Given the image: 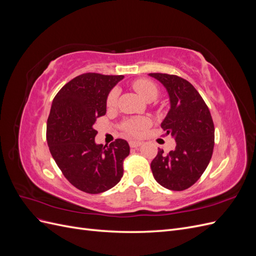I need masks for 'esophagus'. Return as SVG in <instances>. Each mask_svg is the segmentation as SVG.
<instances>
[{
    "label": "esophagus",
    "mask_w": 256,
    "mask_h": 256,
    "mask_svg": "<svg viewBox=\"0 0 256 256\" xmlns=\"http://www.w3.org/2000/svg\"><path fill=\"white\" fill-rule=\"evenodd\" d=\"M142 144H143V143H142L141 141H130V142H129L130 147H132V148H136V147L141 146Z\"/></svg>",
    "instance_id": "1"
}]
</instances>
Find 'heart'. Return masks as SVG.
I'll list each match as a JSON object with an SVG mask.
<instances>
[{
	"mask_svg": "<svg viewBox=\"0 0 256 256\" xmlns=\"http://www.w3.org/2000/svg\"><path fill=\"white\" fill-rule=\"evenodd\" d=\"M132 88L138 92V95L143 97L146 100L154 99L158 95V88L157 85L150 80L147 79H138L134 82ZM118 97V90L114 88L112 90L106 98V106L113 108L116 104ZM146 122L140 118H134V120H127L122 124V129L124 132L130 136H136L140 131L145 127Z\"/></svg>",
	"mask_w": 256,
	"mask_h": 256,
	"instance_id": "obj_1",
	"label": "heart"
}]
</instances>
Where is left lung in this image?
Here are the masks:
<instances>
[{
  "label": "left lung",
  "instance_id": "obj_1",
  "mask_svg": "<svg viewBox=\"0 0 256 256\" xmlns=\"http://www.w3.org/2000/svg\"><path fill=\"white\" fill-rule=\"evenodd\" d=\"M166 88L171 109L161 128L176 141L174 150L164 154L158 148L150 168L162 187L182 191L194 184L212 159L214 126L207 104L193 85L180 76L150 74Z\"/></svg>",
  "mask_w": 256,
  "mask_h": 256
}]
</instances>
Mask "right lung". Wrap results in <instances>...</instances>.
<instances>
[{
  "label": "right lung",
  "mask_w": 256,
  "mask_h": 256,
  "mask_svg": "<svg viewBox=\"0 0 256 256\" xmlns=\"http://www.w3.org/2000/svg\"><path fill=\"white\" fill-rule=\"evenodd\" d=\"M124 76L83 74L54 97L47 122V142L54 161L76 189L97 194L111 189L124 174L127 141L95 143L96 120L106 112V97Z\"/></svg>",
  "instance_id": "right-lung-1"
}]
</instances>
